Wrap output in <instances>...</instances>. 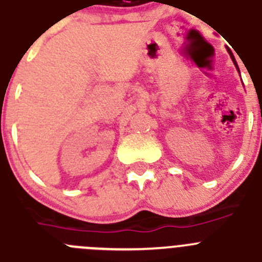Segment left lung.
Wrapping results in <instances>:
<instances>
[{
	"instance_id": "8db88e82",
	"label": "left lung",
	"mask_w": 262,
	"mask_h": 262,
	"mask_svg": "<svg viewBox=\"0 0 262 262\" xmlns=\"http://www.w3.org/2000/svg\"><path fill=\"white\" fill-rule=\"evenodd\" d=\"M227 51H229V54H230V57H231V59H233V62H234V64H235V67H236V68H238V64H236V62H235V58H234L233 53H231V51H230V50H227ZM238 70H239V68H238Z\"/></svg>"
}]
</instances>
